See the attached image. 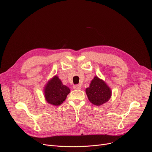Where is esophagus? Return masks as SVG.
<instances>
[{
  "label": "esophagus",
  "instance_id": "34e87169",
  "mask_svg": "<svg viewBox=\"0 0 152 152\" xmlns=\"http://www.w3.org/2000/svg\"><path fill=\"white\" fill-rule=\"evenodd\" d=\"M73 88H74L75 89H81V87L80 85H75V86H73Z\"/></svg>",
  "mask_w": 152,
  "mask_h": 152
}]
</instances>
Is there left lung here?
<instances>
[{"mask_svg": "<svg viewBox=\"0 0 152 152\" xmlns=\"http://www.w3.org/2000/svg\"><path fill=\"white\" fill-rule=\"evenodd\" d=\"M86 93L92 104L100 106L110 99L112 92L104 81L97 76H95L89 87L86 88Z\"/></svg>", "mask_w": 152, "mask_h": 152, "instance_id": "left-lung-1", "label": "left lung"}]
</instances>
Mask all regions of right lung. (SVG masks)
<instances>
[{"label": "right lung", "mask_w": 152, "mask_h": 152, "mask_svg": "<svg viewBox=\"0 0 152 152\" xmlns=\"http://www.w3.org/2000/svg\"><path fill=\"white\" fill-rule=\"evenodd\" d=\"M70 92L68 87L63 85L57 75L47 81L44 88L45 99L47 103L53 106H59L65 100Z\"/></svg>", "instance_id": "add662e5"}]
</instances>
